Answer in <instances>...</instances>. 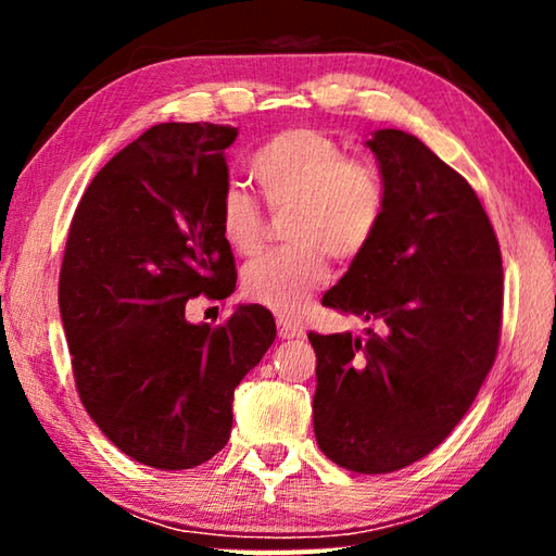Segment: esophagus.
Instances as JSON below:
<instances>
[{
  "instance_id": "34e87169",
  "label": "esophagus",
  "mask_w": 556,
  "mask_h": 556,
  "mask_svg": "<svg viewBox=\"0 0 556 556\" xmlns=\"http://www.w3.org/2000/svg\"><path fill=\"white\" fill-rule=\"evenodd\" d=\"M277 328H279V338H285V341H289V338L304 336V328H301L296 321H291V318H285V316L277 318Z\"/></svg>"
}]
</instances>
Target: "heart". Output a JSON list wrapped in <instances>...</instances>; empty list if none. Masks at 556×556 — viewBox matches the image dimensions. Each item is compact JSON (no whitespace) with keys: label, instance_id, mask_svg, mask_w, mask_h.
I'll return each mask as SVG.
<instances>
[{"label":"heart","instance_id":"obj_1","mask_svg":"<svg viewBox=\"0 0 556 556\" xmlns=\"http://www.w3.org/2000/svg\"><path fill=\"white\" fill-rule=\"evenodd\" d=\"M271 211L294 208L287 225L291 248L269 252L242 271L252 301L281 316H301L321 289L331 257L355 260L378 235L384 218V184L365 162H355L324 131L296 127L267 139L250 159ZM220 235L238 255L265 244L267 220L255 195L240 184L225 186L218 205Z\"/></svg>","mask_w":556,"mask_h":556}]
</instances>
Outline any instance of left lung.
I'll use <instances>...</instances> for the list:
<instances>
[{"mask_svg":"<svg viewBox=\"0 0 556 556\" xmlns=\"http://www.w3.org/2000/svg\"><path fill=\"white\" fill-rule=\"evenodd\" d=\"M384 184L375 240L324 306L378 324L308 333L318 448L355 473H392L431 454L464 419L501 343L503 260L460 174L402 129L368 139Z\"/></svg>","mask_w":556,"mask_h":556,"instance_id":"1","label":"left lung"}]
</instances>
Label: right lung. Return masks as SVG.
Masks as SVG:
<instances>
[{"label":"right lung","mask_w":556,"mask_h":556,"mask_svg":"<svg viewBox=\"0 0 556 556\" xmlns=\"http://www.w3.org/2000/svg\"><path fill=\"white\" fill-rule=\"evenodd\" d=\"M238 129L149 127L100 168L75 208L59 306L83 407L122 454L184 470L228 444L232 394L275 343V318L240 304L220 326L186 301L235 291L218 205Z\"/></svg>","instance_id":"add662e5"}]
</instances>
